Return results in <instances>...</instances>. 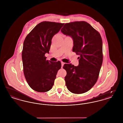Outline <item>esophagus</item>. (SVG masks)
<instances>
[{
    "mask_svg": "<svg viewBox=\"0 0 123 123\" xmlns=\"http://www.w3.org/2000/svg\"><path fill=\"white\" fill-rule=\"evenodd\" d=\"M64 62H61V65H62V67H63V66H64Z\"/></svg>",
    "mask_w": 123,
    "mask_h": 123,
    "instance_id": "esophagus-1",
    "label": "esophagus"
}]
</instances>
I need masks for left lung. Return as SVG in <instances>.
<instances>
[{
	"mask_svg": "<svg viewBox=\"0 0 123 123\" xmlns=\"http://www.w3.org/2000/svg\"><path fill=\"white\" fill-rule=\"evenodd\" d=\"M73 40L72 51L79 55V65L65 64L67 74L64 80L68 89L72 93H84L97 82L102 61V41L99 33L85 21L64 24L61 30Z\"/></svg>",
	"mask_w": 123,
	"mask_h": 123,
	"instance_id": "8db88e82",
	"label": "left lung"
}]
</instances>
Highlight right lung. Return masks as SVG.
I'll list each match as a JSON object with an SVG mask.
<instances>
[{"instance_id":"1","label":"right lung","mask_w":123,"mask_h":123,"mask_svg":"<svg viewBox=\"0 0 123 123\" xmlns=\"http://www.w3.org/2000/svg\"><path fill=\"white\" fill-rule=\"evenodd\" d=\"M64 24L45 21L37 24L24 41L22 60L25 79L29 86L38 92L50 90L54 84L61 62L46 60L53 36Z\"/></svg>"}]
</instances>
